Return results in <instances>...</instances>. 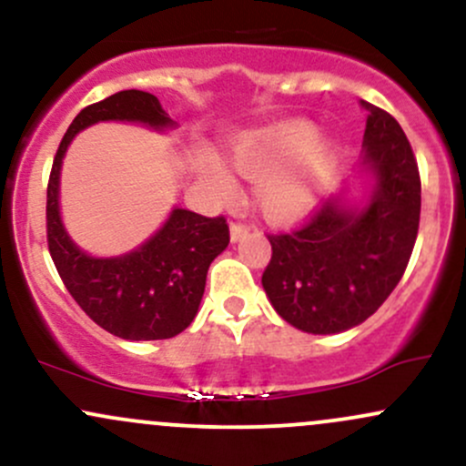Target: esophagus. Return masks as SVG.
Listing matches in <instances>:
<instances>
[{
    "mask_svg": "<svg viewBox=\"0 0 466 466\" xmlns=\"http://www.w3.org/2000/svg\"><path fill=\"white\" fill-rule=\"evenodd\" d=\"M248 231H250V228L247 227V224H242V222H231V239H233V242H238V239L247 238Z\"/></svg>",
    "mask_w": 466,
    "mask_h": 466,
    "instance_id": "1",
    "label": "esophagus"
}]
</instances>
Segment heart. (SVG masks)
<instances>
[{
	"label": "heart",
	"instance_id": "b5f03b06",
	"mask_svg": "<svg viewBox=\"0 0 466 466\" xmlns=\"http://www.w3.org/2000/svg\"><path fill=\"white\" fill-rule=\"evenodd\" d=\"M231 163L244 177L259 182L258 200L264 216L277 224H292L308 216L319 193L330 185L337 156L328 140H317L310 123H289L244 136L231 147ZM205 177L218 196H233V177L216 160L207 163Z\"/></svg>",
	"mask_w": 466,
	"mask_h": 466
}]
</instances>
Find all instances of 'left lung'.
<instances>
[{"label":"left lung","mask_w":466,"mask_h":466,"mask_svg":"<svg viewBox=\"0 0 466 466\" xmlns=\"http://www.w3.org/2000/svg\"><path fill=\"white\" fill-rule=\"evenodd\" d=\"M372 200H328L289 233H268L273 255L261 286L281 319L303 332L334 334L372 317L410 264L420 224V174L410 140L385 109L363 103Z\"/></svg>","instance_id":"8db88e82"}]
</instances>
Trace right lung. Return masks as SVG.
Listing matches in <instances>:
<instances>
[{"mask_svg": "<svg viewBox=\"0 0 466 466\" xmlns=\"http://www.w3.org/2000/svg\"><path fill=\"white\" fill-rule=\"evenodd\" d=\"M98 120H138L151 127L171 125L158 98L143 90L116 92L76 114L50 171L46 200L48 250L67 292L96 326L129 341L171 339L189 328L205 292L208 266L228 247L227 218L174 208L165 227L134 253L96 259L78 250L59 218V171L75 134Z\"/></svg>", "mask_w": 466, "mask_h": 466, "instance_id": "obj_1", "label": "right lung"}]
</instances>
